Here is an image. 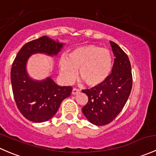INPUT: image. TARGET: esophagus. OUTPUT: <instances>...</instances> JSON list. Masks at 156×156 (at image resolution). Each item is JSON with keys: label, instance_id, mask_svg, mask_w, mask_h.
Segmentation results:
<instances>
[{"label": "esophagus", "instance_id": "1", "mask_svg": "<svg viewBox=\"0 0 156 156\" xmlns=\"http://www.w3.org/2000/svg\"><path fill=\"white\" fill-rule=\"evenodd\" d=\"M79 92H80V90L78 89V88L74 87L73 89H72V94H78V93H79Z\"/></svg>", "mask_w": 156, "mask_h": 156}]
</instances>
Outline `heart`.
<instances>
[{"instance_id": "1", "label": "heart", "mask_w": 156, "mask_h": 156, "mask_svg": "<svg viewBox=\"0 0 156 156\" xmlns=\"http://www.w3.org/2000/svg\"><path fill=\"white\" fill-rule=\"evenodd\" d=\"M113 58L111 51L97 45L80 47L59 59L60 74L64 81L72 83L77 75L90 87L103 83L111 72Z\"/></svg>"}]
</instances>
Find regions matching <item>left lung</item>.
Returning a JSON list of instances; mask_svg holds the SVG:
<instances>
[{"instance_id":"left-lung-1","label":"left lung","mask_w":156,"mask_h":156,"mask_svg":"<svg viewBox=\"0 0 156 156\" xmlns=\"http://www.w3.org/2000/svg\"><path fill=\"white\" fill-rule=\"evenodd\" d=\"M115 59L112 73L100 85L82 90L88 101L82 112L90 123L103 126L111 123L124 108L132 89L131 66L127 55L110 41Z\"/></svg>"}]
</instances>
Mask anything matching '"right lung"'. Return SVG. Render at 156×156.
I'll use <instances>...</instances> for the list:
<instances>
[{
	"label": "right lung",
	"instance_id": "right-lung-1",
	"mask_svg": "<svg viewBox=\"0 0 156 156\" xmlns=\"http://www.w3.org/2000/svg\"><path fill=\"white\" fill-rule=\"evenodd\" d=\"M62 47V44L43 36L23 45L12 62L10 79L14 100L20 113L31 122L40 123L51 119L62 100L71 95L72 87H60L50 78L32 81L26 71L28 58L35 53L56 55Z\"/></svg>",
	"mask_w": 156,
	"mask_h": 156
}]
</instances>
